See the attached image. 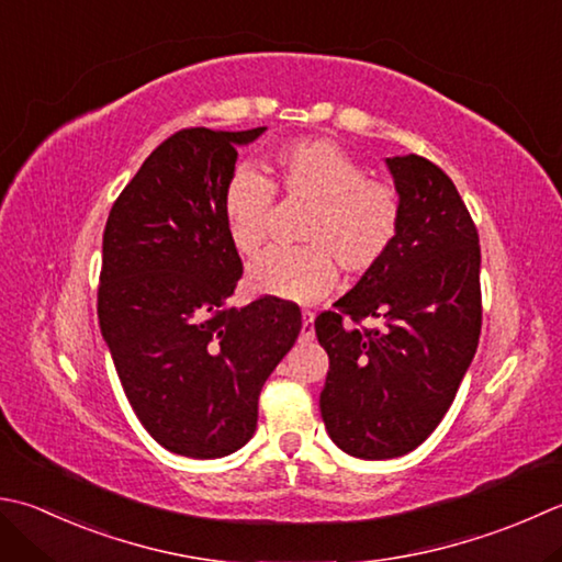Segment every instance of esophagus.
I'll return each mask as SVG.
<instances>
[{"instance_id": "1", "label": "esophagus", "mask_w": 562, "mask_h": 562, "mask_svg": "<svg viewBox=\"0 0 562 562\" xmlns=\"http://www.w3.org/2000/svg\"><path fill=\"white\" fill-rule=\"evenodd\" d=\"M302 340H312L314 338V314L304 312L302 314Z\"/></svg>"}]
</instances>
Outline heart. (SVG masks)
<instances>
[{"label": "heart", "mask_w": 562, "mask_h": 562, "mask_svg": "<svg viewBox=\"0 0 562 562\" xmlns=\"http://www.w3.org/2000/svg\"><path fill=\"white\" fill-rule=\"evenodd\" d=\"M272 187L310 206L302 250H268L248 268L252 294L310 304L336 288L338 268L353 278L375 270L397 244L402 200L394 184L370 180L366 168L324 138H306L278 150L272 180L238 168L224 184V228L240 256L266 246Z\"/></svg>", "instance_id": "1"}]
</instances>
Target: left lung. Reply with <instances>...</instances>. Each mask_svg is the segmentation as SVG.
I'll list each match as a JSON object with an SVG mask.
<instances>
[{
  "mask_svg": "<svg viewBox=\"0 0 562 562\" xmlns=\"http://www.w3.org/2000/svg\"><path fill=\"white\" fill-rule=\"evenodd\" d=\"M384 165L402 200L397 244L314 322L328 353L322 419L331 441L362 460L400 458L434 434L482 326L480 238L456 184L414 153ZM344 315L383 326L360 333Z\"/></svg>",
  "mask_w": 562,
  "mask_h": 562,
  "instance_id": "1",
  "label": "left lung"
}]
</instances>
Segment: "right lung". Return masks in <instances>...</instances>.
I'll return each instance as SVG.
<instances>
[{
  "label": "right lung",
  "mask_w": 562,
  "mask_h": 562,
  "mask_svg": "<svg viewBox=\"0 0 562 562\" xmlns=\"http://www.w3.org/2000/svg\"><path fill=\"white\" fill-rule=\"evenodd\" d=\"M266 134L184 128L162 140L106 218L99 328L143 428L184 458H224L250 441L258 397L302 328L290 302L231 306L238 250L222 192L238 148Z\"/></svg>",
  "instance_id": "right-lung-1"
}]
</instances>
